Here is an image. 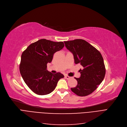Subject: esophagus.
<instances>
[{
    "label": "esophagus",
    "mask_w": 127,
    "mask_h": 127,
    "mask_svg": "<svg viewBox=\"0 0 127 127\" xmlns=\"http://www.w3.org/2000/svg\"><path fill=\"white\" fill-rule=\"evenodd\" d=\"M64 77H65V78H67V80H69V79H70V78H71V77H70V76H68V75H64Z\"/></svg>",
    "instance_id": "esophagus-1"
}]
</instances>
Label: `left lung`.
Here are the masks:
<instances>
[{
    "instance_id": "8db88e82",
    "label": "left lung",
    "mask_w": 127,
    "mask_h": 127,
    "mask_svg": "<svg viewBox=\"0 0 127 127\" xmlns=\"http://www.w3.org/2000/svg\"><path fill=\"white\" fill-rule=\"evenodd\" d=\"M65 47L73 54L75 64H80L81 76L76 78L77 84L72 92L81 96L93 93L103 80L105 68L100 52L88 42L82 39L64 41Z\"/></svg>"
}]
</instances>
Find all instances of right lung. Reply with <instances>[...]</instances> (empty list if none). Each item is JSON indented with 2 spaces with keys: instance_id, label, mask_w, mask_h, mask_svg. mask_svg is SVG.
Wrapping results in <instances>:
<instances>
[{
  "instance_id": "obj_1",
  "label": "right lung",
  "mask_w": 127,
  "mask_h": 127,
  "mask_svg": "<svg viewBox=\"0 0 127 127\" xmlns=\"http://www.w3.org/2000/svg\"><path fill=\"white\" fill-rule=\"evenodd\" d=\"M63 42H54L44 39L30 44L21 56L20 71L23 79L32 91L39 95L52 93L64 75L57 72L52 73L46 69L54 54L61 50Z\"/></svg>"
}]
</instances>
